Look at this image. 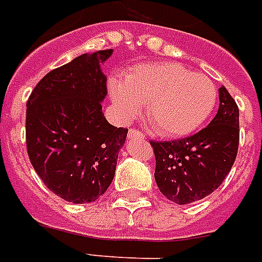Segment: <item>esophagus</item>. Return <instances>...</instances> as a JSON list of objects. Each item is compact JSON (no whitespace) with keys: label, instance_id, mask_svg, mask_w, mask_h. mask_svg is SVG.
<instances>
[{"label":"esophagus","instance_id":"obj_1","mask_svg":"<svg viewBox=\"0 0 262 262\" xmlns=\"http://www.w3.org/2000/svg\"><path fill=\"white\" fill-rule=\"evenodd\" d=\"M128 138H139V139H143L145 138V134L141 133L139 129H135V128H131L128 131Z\"/></svg>","mask_w":262,"mask_h":262}]
</instances>
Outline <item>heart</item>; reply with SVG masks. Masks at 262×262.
Wrapping results in <instances>:
<instances>
[{
  "instance_id": "obj_1",
  "label": "heart",
  "mask_w": 262,
  "mask_h": 262,
  "mask_svg": "<svg viewBox=\"0 0 262 262\" xmlns=\"http://www.w3.org/2000/svg\"><path fill=\"white\" fill-rule=\"evenodd\" d=\"M109 92L124 121L138 117L146 105L147 121L163 137H182L199 128L218 98L211 78L174 62L138 64L124 80L112 78Z\"/></svg>"
}]
</instances>
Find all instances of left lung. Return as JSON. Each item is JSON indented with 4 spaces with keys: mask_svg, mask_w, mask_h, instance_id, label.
I'll use <instances>...</instances> for the list:
<instances>
[{
    "mask_svg": "<svg viewBox=\"0 0 262 262\" xmlns=\"http://www.w3.org/2000/svg\"><path fill=\"white\" fill-rule=\"evenodd\" d=\"M220 107L207 127L182 139L150 141L155 180L168 200L188 204L213 193L225 180L239 147V107L221 85Z\"/></svg>",
    "mask_w": 262,
    "mask_h": 262,
    "instance_id": "1",
    "label": "left lung"
}]
</instances>
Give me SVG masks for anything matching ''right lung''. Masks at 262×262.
Masks as SVG:
<instances>
[{
    "label": "right lung",
    "instance_id": "obj_1",
    "mask_svg": "<svg viewBox=\"0 0 262 262\" xmlns=\"http://www.w3.org/2000/svg\"><path fill=\"white\" fill-rule=\"evenodd\" d=\"M113 49L54 69L31 91L26 110L29 159L45 186L72 203H91L113 181L128 129L107 123L101 63Z\"/></svg>",
    "mask_w": 262,
    "mask_h": 262
}]
</instances>
